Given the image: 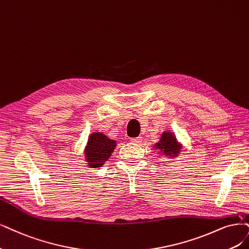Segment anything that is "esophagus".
Instances as JSON below:
<instances>
[{"label":"esophagus","instance_id":"1","mask_svg":"<svg viewBox=\"0 0 249 249\" xmlns=\"http://www.w3.org/2000/svg\"><path fill=\"white\" fill-rule=\"evenodd\" d=\"M130 141L134 143H141L142 141V136H137V137H131Z\"/></svg>","mask_w":249,"mask_h":249}]
</instances>
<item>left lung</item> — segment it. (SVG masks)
<instances>
[{
    "mask_svg": "<svg viewBox=\"0 0 249 249\" xmlns=\"http://www.w3.org/2000/svg\"><path fill=\"white\" fill-rule=\"evenodd\" d=\"M155 148L163 152L164 155L170 156V155H177L178 154L180 148L178 144V142L174 136L170 132H164L161 135L160 142L155 144Z\"/></svg>",
    "mask_w": 249,
    "mask_h": 249,
    "instance_id": "left-lung-1",
    "label": "left lung"
}]
</instances>
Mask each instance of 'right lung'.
Returning a JSON list of instances; mask_svg holds the SVG:
<instances>
[{
    "instance_id": "obj_1",
    "label": "right lung",
    "mask_w": 249,
    "mask_h": 249,
    "mask_svg": "<svg viewBox=\"0 0 249 249\" xmlns=\"http://www.w3.org/2000/svg\"><path fill=\"white\" fill-rule=\"evenodd\" d=\"M116 144V141L109 140L104 133H92L89 136L85 150L86 161L89 167L96 168L104 165L115 150Z\"/></svg>"
}]
</instances>
